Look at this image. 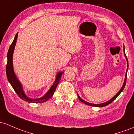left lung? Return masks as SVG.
I'll return each mask as SVG.
<instances>
[{
    "mask_svg": "<svg viewBox=\"0 0 134 134\" xmlns=\"http://www.w3.org/2000/svg\"><path fill=\"white\" fill-rule=\"evenodd\" d=\"M124 55H125V56L126 59H127V67H128V68H127V71H126V74H125V81H124V84H123V86H122V87H121V89L120 90L119 92H118L117 93V94H116V95H115V96H114V97H113L112 99H111L110 100H108V101L106 102V103H102V104H92V103H87V101H85V100L82 99L81 98V97H80V96H79V94H77V95H78V97H79V100H80L81 102H82V103H83L85 104H87V105H88V106H95V107H104V106H107V105L109 104H110V103H111L113 101V100H115V99L116 98V97H118V96L120 95V93L121 92L123 91V90H124V88H125V86L126 82H127V71H128V68H129V63H128V59H127V56H126V54H125V51H124Z\"/></svg>",
    "mask_w": 134,
    "mask_h": 134,
    "instance_id": "obj_1",
    "label": "left lung"
}]
</instances>
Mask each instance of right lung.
<instances>
[{
    "label": "right lung",
    "instance_id": "add662e5",
    "mask_svg": "<svg viewBox=\"0 0 134 134\" xmlns=\"http://www.w3.org/2000/svg\"><path fill=\"white\" fill-rule=\"evenodd\" d=\"M18 38V34L15 36L14 40L12 42L11 45H10L8 53H7V64L6 66V75L8 81L14 88V91L16 92V94L18 95V96L21 99H23L24 100H26L28 103H44V102L47 101L49 99L51 98L53 96L54 93L55 91L57 86H58V83H59L60 80H61V76L64 72H59L57 74L56 79L54 83L51 87L49 91L45 94L43 97H40L38 99H30L28 97L25 95V92H24L23 89L21 84L20 82L18 80L17 77H16V75H15L14 70H13V52H14L15 46L16 43V40H17Z\"/></svg>",
    "mask_w": 134,
    "mask_h": 134
}]
</instances>
